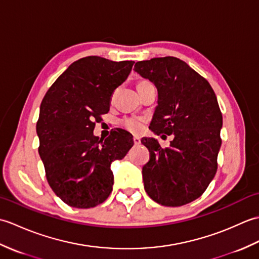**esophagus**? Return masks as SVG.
Masks as SVG:
<instances>
[{
	"mask_svg": "<svg viewBox=\"0 0 259 259\" xmlns=\"http://www.w3.org/2000/svg\"><path fill=\"white\" fill-rule=\"evenodd\" d=\"M134 142H135V145H139L140 142H141V140H140V138L138 136H135L134 137Z\"/></svg>",
	"mask_w": 259,
	"mask_h": 259,
	"instance_id": "34e87169",
	"label": "esophagus"
}]
</instances>
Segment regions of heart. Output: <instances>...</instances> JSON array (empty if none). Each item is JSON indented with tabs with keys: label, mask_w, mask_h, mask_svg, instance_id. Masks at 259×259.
I'll use <instances>...</instances> for the list:
<instances>
[{
	"label": "heart",
	"mask_w": 259,
	"mask_h": 259,
	"mask_svg": "<svg viewBox=\"0 0 259 259\" xmlns=\"http://www.w3.org/2000/svg\"><path fill=\"white\" fill-rule=\"evenodd\" d=\"M141 83H148V81H140L138 84H141ZM122 124L124 128L133 131V133H139V131L142 129L144 122H142V120L137 119V118H124L122 120Z\"/></svg>",
	"instance_id": "1"
}]
</instances>
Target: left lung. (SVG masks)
<instances>
[{"instance_id":"obj_1","label":"left lung","mask_w":259,"mask_h":259,"mask_svg":"<svg viewBox=\"0 0 259 259\" xmlns=\"http://www.w3.org/2000/svg\"><path fill=\"white\" fill-rule=\"evenodd\" d=\"M135 71L158 90V106L149 128L174 135L169 148L142 138L150 159L142 168L145 190L162 206L178 207L200 197L217 171L223 115L209 82L175 57L135 64Z\"/></svg>"}]
</instances>
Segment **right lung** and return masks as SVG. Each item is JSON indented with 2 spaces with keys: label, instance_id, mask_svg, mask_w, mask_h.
Returning <instances> with one entry per match:
<instances>
[{
  "label": "right lung",
  "instance_id": "add662e5",
  "mask_svg": "<svg viewBox=\"0 0 259 259\" xmlns=\"http://www.w3.org/2000/svg\"><path fill=\"white\" fill-rule=\"evenodd\" d=\"M134 63L82 58L59 76L41 102L38 155L54 194L71 207L92 208L106 200L113 185L111 163L134 146L133 135L123 129L104 141L93 135Z\"/></svg>",
  "mask_w": 259,
  "mask_h": 259
}]
</instances>
